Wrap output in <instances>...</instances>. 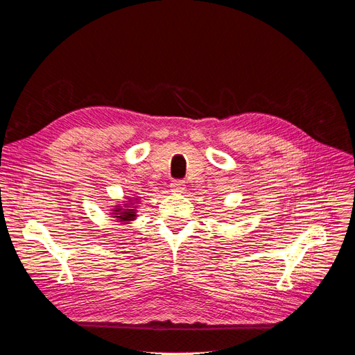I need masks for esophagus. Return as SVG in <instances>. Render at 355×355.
<instances>
[{
	"instance_id": "1",
	"label": "esophagus",
	"mask_w": 355,
	"mask_h": 355,
	"mask_svg": "<svg viewBox=\"0 0 355 355\" xmlns=\"http://www.w3.org/2000/svg\"><path fill=\"white\" fill-rule=\"evenodd\" d=\"M170 188H171V191H175V192H182L185 189V182L184 180H179V179H176V180H173L170 184Z\"/></svg>"
}]
</instances>
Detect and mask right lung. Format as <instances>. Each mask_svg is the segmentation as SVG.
Wrapping results in <instances>:
<instances>
[{
	"label": "right lung",
	"mask_w": 355,
	"mask_h": 355,
	"mask_svg": "<svg viewBox=\"0 0 355 355\" xmlns=\"http://www.w3.org/2000/svg\"><path fill=\"white\" fill-rule=\"evenodd\" d=\"M133 204V202H132ZM115 213V218H118V219H121V222H128V220H133L135 218H136V213H135V209H124V210H121V209H116V210H114Z\"/></svg>",
	"instance_id": "obj_1"
}]
</instances>
